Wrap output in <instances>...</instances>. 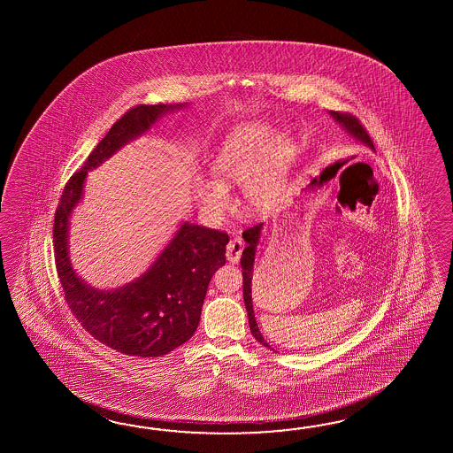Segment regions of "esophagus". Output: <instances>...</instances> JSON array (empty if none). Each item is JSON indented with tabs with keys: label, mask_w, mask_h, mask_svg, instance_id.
<instances>
[{
	"label": "esophagus",
	"mask_w": 453,
	"mask_h": 453,
	"mask_svg": "<svg viewBox=\"0 0 453 453\" xmlns=\"http://www.w3.org/2000/svg\"><path fill=\"white\" fill-rule=\"evenodd\" d=\"M242 250H244V241L241 238H233L226 246V259H228V262L236 264L241 259Z\"/></svg>",
	"instance_id": "1"
}]
</instances>
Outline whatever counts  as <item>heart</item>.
Returning a JSON list of instances; mask_svg holds the SVG:
<instances>
[{"label":"heart","instance_id":"obj_1","mask_svg":"<svg viewBox=\"0 0 453 453\" xmlns=\"http://www.w3.org/2000/svg\"><path fill=\"white\" fill-rule=\"evenodd\" d=\"M291 147L285 135H272L269 126H240L223 142L212 162L217 181H201L197 196L213 219L230 211L228 188L244 186L254 211H269L279 201L288 170Z\"/></svg>","mask_w":453,"mask_h":453}]
</instances>
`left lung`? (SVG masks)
Returning <instances> with one entry per match:
<instances>
[{
	"mask_svg": "<svg viewBox=\"0 0 453 453\" xmlns=\"http://www.w3.org/2000/svg\"><path fill=\"white\" fill-rule=\"evenodd\" d=\"M330 116L337 121L338 125L342 126L348 134L353 135L357 141L363 142L367 145L369 149L374 150V144L371 141V137L367 134L365 126L359 123L357 116L351 115V113H340V111H330ZM260 230H262V223L259 225H254L248 230H244L242 233V238L246 241V248L242 250V256H241V267H242V298H244V304L248 309V318H250V328L252 337L256 338L259 343H262L264 347L270 348L269 343L264 340L262 334H260L259 327H257V322L254 318V309H252V270H254V257H256V248L259 244Z\"/></svg>",
	"mask_w": 453,
	"mask_h": 453,
	"instance_id": "left-lung-1",
	"label": "left lung"
}]
</instances>
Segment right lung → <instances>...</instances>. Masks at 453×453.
<instances>
[{"instance_id":"obj_1","label":"right lung","mask_w":453,"mask_h":453,"mask_svg":"<svg viewBox=\"0 0 453 453\" xmlns=\"http://www.w3.org/2000/svg\"><path fill=\"white\" fill-rule=\"evenodd\" d=\"M186 106L137 105L127 110L69 178L53 223L55 264L73 316L92 337L127 357H162L193 337L213 273L225 265L228 234L184 222L139 279L96 289L77 277L69 260V219L84 194L87 173L123 145L145 134L166 111Z\"/></svg>"}]
</instances>
